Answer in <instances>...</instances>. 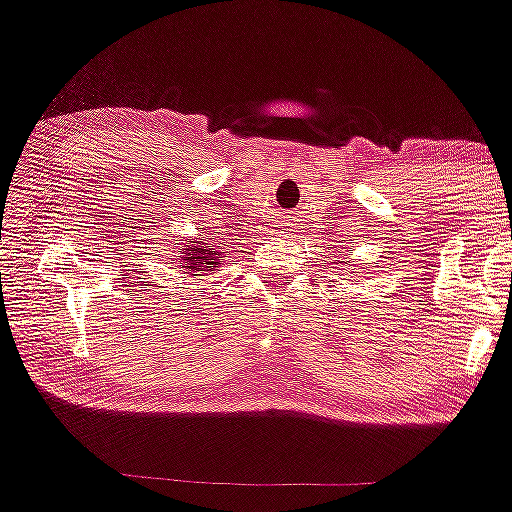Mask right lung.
<instances>
[{"mask_svg": "<svg viewBox=\"0 0 512 512\" xmlns=\"http://www.w3.org/2000/svg\"><path fill=\"white\" fill-rule=\"evenodd\" d=\"M177 267L187 269L185 274L201 278L206 276V271H220V245H215L213 241H206V238H196L189 236L187 243H177Z\"/></svg>", "mask_w": 512, "mask_h": 512, "instance_id": "obj_1", "label": "right lung"}]
</instances>
